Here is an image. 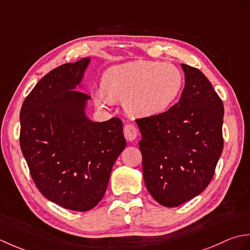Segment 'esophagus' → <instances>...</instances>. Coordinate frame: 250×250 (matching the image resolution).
<instances>
[{"mask_svg":"<svg viewBox=\"0 0 250 250\" xmlns=\"http://www.w3.org/2000/svg\"><path fill=\"white\" fill-rule=\"evenodd\" d=\"M124 136L127 141H134L138 136V128L134 124H126L124 126Z\"/></svg>","mask_w":250,"mask_h":250,"instance_id":"34e87169","label":"esophagus"}]
</instances>
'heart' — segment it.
Instances as JSON below:
<instances>
[{"label": "heart", "instance_id": "1", "mask_svg": "<svg viewBox=\"0 0 250 250\" xmlns=\"http://www.w3.org/2000/svg\"><path fill=\"white\" fill-rule=\"evenodd\" d=\"M181 87L182 75L175 65L137 60L105 71L95 101L100 106L110 101H123L129 115L150 118L169 109Z\"/></svg>", "mask_w": 250, "mask_h": 250}]
</instances>
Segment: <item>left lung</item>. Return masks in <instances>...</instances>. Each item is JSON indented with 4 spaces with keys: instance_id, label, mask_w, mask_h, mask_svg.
<instances>
[{
    "instance_id": "1",
    "label": "left lung",
    "mask_w": 250,
    "mask_h": 250,
    "mask_svg": "<svg viewBox=\"0 0 250 250\" xmlns=\"http://www.w3.org/2000/svg\"><path fill=\"white\" fill-rule=\"evenodd\" d=\"M180 100L155 116L136 120L147 191L166 207H177L209 185L223 149V104L205 75L182 63Z\"/></svg>"
}]
</instances>
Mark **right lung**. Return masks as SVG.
Wrapping results in <instances>:
<instances>
[{
  "mask_svg": "<svg viewBox=\"0 0 250 250\" xmlns=\"http://www.w3.org/2000/svg\"><path fill=\"white\" fill-rule=\"evenodd\" d=\"M90 58L64 63L43 76L20 110V147L35 186L50 202L87 211L105 193L126 140L118 118L93 122L81 87Z\"/></svg>",
  "mask_w": 250,
  "mask_h": 250,
  "instance_id": "obj_1",
  "label": "right lung"
}]
</instances>
